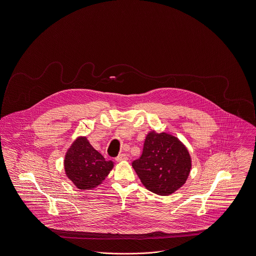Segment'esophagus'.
I'll return each instance as SVG.
<instances>
[{
	"label": "esophagus",
	"instance_id": "esophagus-1",
	"mask_svg": "<svg viewBox=\"0 0 256 256\" xmlns=\"http://www.w3.org/2000/svg\"><path fill=\"white\" fill-rule=\"evenodd\" d=\"M116 160L118 162H124V161H128V156H126V154H120V155H118V156L116 158Z\"/></svg>",
	"mask_w": 256,
	"mask_h": 256
}]
</instances>
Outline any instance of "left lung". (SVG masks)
Here are the masks:
<instances>
[{
    "label": "left lung",
    "mask_w": 256,
    "mask_h": 256,
    "mask_svg": "<svg viewBox=\"0 0 256 256\" xmlns=\"http://www.w3.org/2000/svg\"><path fill=\"white\" fill-rule=\"evenodd\" d=\"M142 184L158 196H170L188 180L192 156L186 146L167 132L146 134L140 159L132 162Z\"/></svg>",
    "instance_id": "8db88e82"
}]
</instances>
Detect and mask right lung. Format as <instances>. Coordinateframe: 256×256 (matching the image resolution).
Segmentation results:
<instances>
[{"instance_id": "obj_1", "label": "right lung", "mask_w": 256, "mask_h": 256, "mask_svg": "<svg viewBox=\"0 0 256 256\" xmlns=\"http://www.w3.org/2000/svg\"><path fill=\"white\" fill-rule=\"evenodd\" d=\"M113 161H106L103 155L92 147L86 136L74 140L66 152L64 172L80 190H93L100 186L114 168Z\"/></svg>"}]
</instances>
